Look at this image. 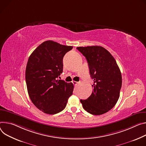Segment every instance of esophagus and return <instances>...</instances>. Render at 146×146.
<instances>
[{
    "instance_id": "1",
    "label": "esophagus",
    "mask_w": 146,
    "mask_h": 146,
    "mask_svg": "<svg viewBox=\"0 0 146 146\" xmlns=\"http://www.w3.org/2000/svg\"><path fill=\"white\" fill-rule=\"evenodd\" d=\"M72 83H73V84L74 86H76V85H77V84H78V82H75V81H73V82H72Z\"/></svg>"
}]
</instances>
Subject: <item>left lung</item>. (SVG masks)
Wrapping results in <instances>:
<instances>
[{
	"instance_id": "left-lung-1",
	"label": "left lung",
	"mask_w": 146,
	"mask_h": 146,
	"mask_svg": "<svg viewBox=\"0 0 146 146\" xmlns=\"http://www.w3.org/2000/svg\"><path fill=\"white\" fill-rule=\"evenodd\" d=\"M86 57L91 77L94 80L92 94L80 100L88 113L100 115L111 110L116 104L122 87V74L112 55L101 46L77 47Z\"/></svg>"
}]
</instances>
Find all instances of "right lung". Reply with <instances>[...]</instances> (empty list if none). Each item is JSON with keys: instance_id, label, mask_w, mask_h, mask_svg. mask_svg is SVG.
<instances>
[{"instance_id": "obj_1", "label": "right lung", "mask_w": 146, "mask_h": 146, "mask_svg": "<svg viewBox=\"0 0 146 146\" xmlns=\"http://www.w3.org/2000/svg\"><path fill=\"white\" fill-rule=\"evenodd\" d=\"M73 46L46 41L30 56L25 70V81L29 97L43 112L54 115L63 111L72 95V83L58 80L63 72V58Z\"/></svg>"}]
</instances>
